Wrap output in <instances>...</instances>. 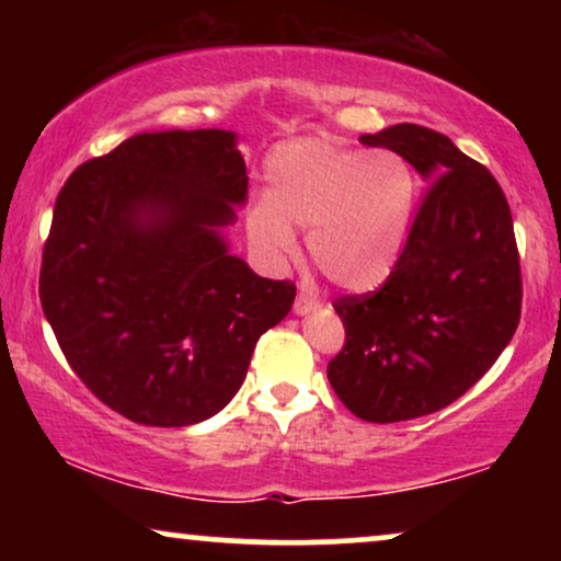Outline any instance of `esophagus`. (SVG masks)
Returning a JSON list of instances; mask_svg holds the SVG:
<instances>
[{
    "mask_svg": "<svg viewBox=\"0 0 561 561\" xmlns=\"http://www.w3.org/2000/svg\"><path fill=\"white\" fill-rule=\"evenodd\" d=\"M319 309V301L317 298H313L311 294H298L296 296V301H294V311L296 313H311V311H317Z\"/></svg>",
    "mask_w": 561,
    "mask_h": 561,
    "instance_id": "1",
    "label": "esophagus"
}]
</instances>
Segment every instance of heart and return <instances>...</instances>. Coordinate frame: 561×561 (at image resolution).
<instances>
[{
  "label": "heart",
  "mask_w": 561,
  "mask_h": 561,
  "mask_svg": "<svg viewBox=\"0 0 561 561\" xmlns=\"http://www.w3.org/2000/svg\"><path fill=\"white\" fill-rule=\"evenodd\" d=\"M416 179L393 150H352L319 137L278 145L267 158V198L252 206L250 237L273 263L296 255L294 227L334 286L365 294L393 275L409 240Z\"/></svg>",
  "instance_id": "1"
}]
</instances>
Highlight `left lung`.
Masks as SVG:
<instances>
[{
	"mask_svg": "<svg viewBox=\"0 0 561 561\" xmlns=\"http://www.w3.org/2000/svg\"><path fill=\"white\" fill-rule=\"evenodd\" d=\"M359 142L398 152L428 183L393 275L334 301L347 336L329 382L357 419L393 424L455 403L493 367L524 290L511 206L485 165L421 125Z\"/></svg>",
	"mask_w": 561,
	"mask_h": 561,
	"instance_id": "obj_1",
	"label": "left lung"
}]
</instances>
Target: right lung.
<instances>
[{
	"mask_svg": "<svg viewBox=\"0 0 561 561\" xmlns=\"http://www.w3.org/2000/svg\"><path fill=\"white\" fill-rule=\"evenodd\" d=\"M248 202L227 129L140 133L76 168L43 250L41 304L68 365L145 426H191L232 401L252 350L288 317L221 229Z\"/></svg>",
	"mask_w": 561,
	"mask_h": 561,
	"instance_id": "1",
	"label": "right lung"
}]
</instances>
